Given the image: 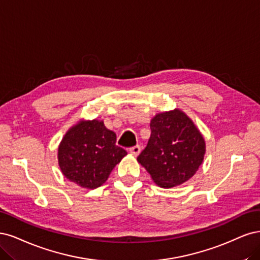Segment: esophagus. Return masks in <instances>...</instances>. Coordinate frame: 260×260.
<instances>
[{"mask_svg": "<svg viewBox=\"0 0 260 260\" xmlns=\"http://www.w3.org/2000/svg\"><path fill=\"white\" fill-rule=\"evenodd\" d=\"M129 152L133 155H138L140 153V146L136 145V146H134V147H131L129 148Z\"/></svg>", "mask_w": 260, "mask_h": 260, "instance_id": "esophagus-1", "label": "esophagus"}]
</instances>
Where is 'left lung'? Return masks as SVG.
<instances>
[{
  "mask_svg": "<svg viewBox=\"0 0 260 260\" xmlns=\"http://www.w3.org/2000/svg\"><path fill=\"white\" fill-rule=\"evenodd\" d=\"M151 135L138 162L156 185L172 188L190 179L202 164L205 142L199 129L180 110L156 114Z\"/></svg>",
  "mask_w": 260,
  "mask_h": 260,
  "instance_id": "1",
  "label": "left lung"
}]
</instances>
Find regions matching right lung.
I'll return each instance as SVG.
<instances>
[{
  "label": "right lung",
  "instance_id": "right-lung-1",
  "mask_svg": "<svg viewBox=\"0 0 260 260\" xmlns=\"http://www.w3.org/2000/svg\"><path fill=\"white\" fill-rule=\"evenodd\" d=\"M116 135L97 120L81 122L66 134L58 149L62 174L77 185L95 189L127 154L115 145Z\"/></svg>",
  "mask_w": 260,
  "mask_h": 260
}]
</instances>
